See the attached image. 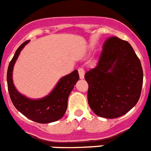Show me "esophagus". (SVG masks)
<instances>
[{
  "mask_svg": "<svg viewBox=\"0 0 151 151\" xmlns=\"http://www.w3.org/2000/svg\"><path fill=\"white\" fill-rule=\"evenodd\" d=\"M78 73H79V76L81 79H83L84 78V70L83 68H79L78 69Z\"/></svg>",
  "mask_w": 151,
  "mask_h": 151,
  "instance_id": "1",
  "label": "esophagus"
}]
</instances>
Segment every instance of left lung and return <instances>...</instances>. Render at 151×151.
Segmentation results:
<instances>
[{
    "mask_svg": "<svg viewBox=\"0 0 151 151\" xmlns=\"http://www.w3.org/2000/svg\"><path fill=\"white\" fill-rule=\"evenodd\" d=\"M91 110L105 118H116L136 105L143 85L140 59L127 41L113 37L103 46L97 65L84 75Z\"/></svg>",
    "mask_w": 151,
    "mask_h": 151,
    "instance_id": "8db88e82",
    "label": "left lung"
}]
</instances>
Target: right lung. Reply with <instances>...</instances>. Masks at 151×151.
<instances>
[{
	"label": "right lung",
	"instance_id": "add662e5",
	"mask_svg": "<svg viewBox=\"0 0 151 151\" xmlns=\"http://www.w3.org/2000/svg\"><path fill=\"white\" fill-rule=\"evenodd\" d=\"M27 40L17 48L8 66L7 73V88L14 106L27 118L40 124L51 123L63 117L68 107L70 93L79 80L77 70L64 76L50 93L40 99H31L23 95L16 89L13 82V69L19 54L29 43Z\"/></svg>",
	"mask_w": 151,
	"mask_h": 151
}]
</instances>
